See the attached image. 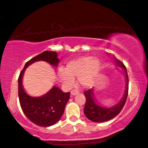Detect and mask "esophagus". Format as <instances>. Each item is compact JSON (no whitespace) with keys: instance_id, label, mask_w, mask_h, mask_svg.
<instances>
[{"instance_id":"esophagus-1","label":"esophagus","mask_w":148,"mask_h":148,"mask_svg":"<svg viewBox=\"0 0 148 148\" xmlns=\"http://www.w3.org/2000/svg\"><path fill=\"white\" fill-rule=\"evenodd\" d=\"M79 90H78V89H74V90H72L71 91V94L72 95H75L79 93Z\"/></svg>"}]
</instances>
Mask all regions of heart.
I'll return each instance as SVG.
<instances>
[{
  "label": "heart",
  "mask_w": 148,
  "mask_h": 148,
  "mask_svg": "<svg viewBox=\"0 0 148 148\" xmlns=\"http://www.w3.org/2000/svg\"><path fill=\"white\" fill-rule=\"evenodd\" d=\"M101 69L99 58L83 56L68 62L64 70L59 72V77L66 85L73 83L74 77L78 76V82L84 87L90 86L94 82Z\"/></svg>",
  "instance_id": "obj_1"
}]
</instances>
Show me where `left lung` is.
I'll return each mask as SVG.
<instances>
[{
  "instance_id": "8db88e82",
  "label": "left lung",
  "mask_w": 148,
  "mask_h": 148,
  "mask_svg": "<svg viewBox=\"0 0 148 148\" xmlns=\"http://www.w3.org/2000/svg\"><path fill=\"white\" fill-rule=\"evenodd\" d=\"M116 62L117 64L121 66L125 72L126 80H127L125 94L124 95L123 99L119 103L114 107L107 109V108L101 107L99 105H97V103H96L95 100L93 99V88L84 91V93L86 100L84 112L87 118L91 121L95 122V123H103V122L111 120L114 116L118 115L125 106L128 93V77L127 70L123 62H121V60L116 58Z\"/></svg>"
}]
</instances>
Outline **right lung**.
Returning a JSON list of instances; mask_svg holds the SVG:
<instances>
[{
  "label": "right lung",
  "instance_id": "obj_1",
  "mask_svg": "<svg viewBox=\"0 0 148 148\" xmlns=\"http://www.w3.org/2000/svg\"><path fill=\"white\" fill-rule=\"evenodd\" d=\"M44 60L53 66L59 61L55 51H44L27 61L18 78V97L23 113L35 125L43 127L52 126L60 120L64 113L66 104L70 99V92L64 93L55 86L46 95L32 97L23 90L22 78L25 69L33 62Z\"/></svg>",
  "mask_w": 148,
  "mask_h": 148
}]
</instances>
